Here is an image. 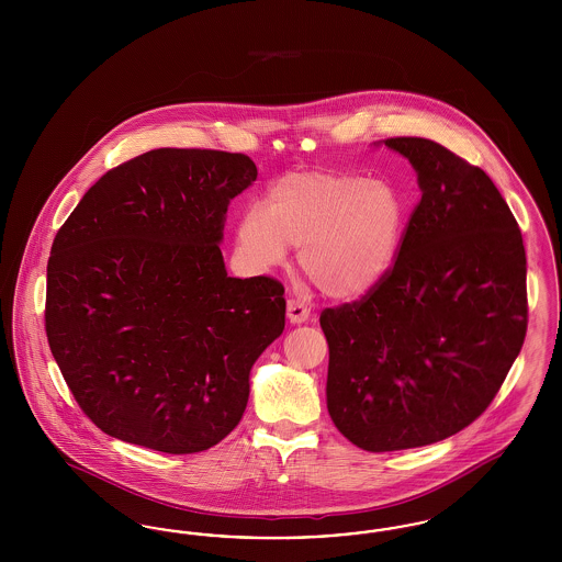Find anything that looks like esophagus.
Segmentation results:
<instances>
[{"instance_id":"34e87169","label":"esophagus","mask_w":562,"mask_h":562,"mask_svg":"<svg viewBox=\"0 0 562 562\" xmlns=\"http://www.w3.org/2000/svg\"><path fill=\"white\" fill-rule=\"evenodd\" d=\"M286 316H289V321L293 322V324H303V322H307L312 318V310H310L305 303L291 299V301L286 303Z\"/></svg>"}]
</instances>
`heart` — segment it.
Masks as SVG:
<instances>
[{"label":"heart","instance_id":"obj_1","mask_svg":"<svg viewBox=\"0 0 562 562\" xmlns=\"http://www.w3.org/2000/svg\"><path fill=\"white\" fill-rule=\"evenodd\" d=\"M406 209L385 181L341 170L289 172L268 191L263 206L241 216V252L259 268L301 246V269L333 299H358L376 289L401 252Z\"/></svg>","mask_w":562,"mask_h":562}]
</instances>
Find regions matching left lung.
Segmentation results:
<instances>
[{
  "label": "left lung",
  "mask_w": 562,
  "mask_h": 562,
  "mask_svg": "<svg viewBox=\"0 0 562 562\" xmlns=\"http://www.w3.org/2000/svg\"><path fill=\"white\" fill-rule=\"evenodd\" d=\"M385 145L417 170L422 200L387 278L321 314L330 419L371 453L468 428L527 335V257L499 189L436 140L396 136Z\"/></svg>",
  "instance_id": "8db88e82"
}]
</instances>
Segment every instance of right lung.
Returning <instances> with one entry per match:
<instances>
[{
	"label": "right lung",
	"instance_id": "right-lung-1",
	"mask_svg": "<svg viewBox=\"0 0 562 562\" xmlns=\"http://www.w3.org/2000/svg\"><path fill=\"white\" fill-rule=\"evenodd\" d=\"M244 154L151 149L105 172L53 241L46 335L86 417L109 436L200 453L240 424L255 360L284 330V286L229 278Z\"/></svg>",
	"mask_w": 562,
	"mask_h": 562
}]
</instances>
